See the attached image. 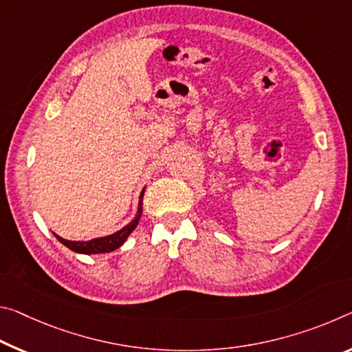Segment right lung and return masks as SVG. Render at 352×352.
I'll use <instances>...</instances> for the list:
<instances>
[{"instance_id":"obj_1","label":"right lung","mask_w":352,"mask_h":352,"mask_svg":"<svg viewBox=\"0 0 352 352\" xmlns=\"http://www.w3.org/2000/svg\"><path fill=\"white\" fill-rule=\"evenodd\" d=\"M144 189H146V188H144ZM144 189H142V192H141V197H139V206H138V213L135 216V219H133L130 224L125 226L124 228H120L119 232L113 233V235L102 236V238H94V239H89V241H69V239L60 238L59 235H56V233H54V236L58 238L59 241L63 243L65 248H69L70 250H74V252H78V254L91 255V254L113 252L114 249H119L122 244L126 241V238L130 236V233L135 230V228L139 224V219H141V214H142Z\"/></svg>"}]
</instances>
